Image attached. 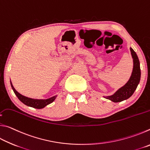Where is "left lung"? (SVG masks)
<instances>
[{"label": "left lung", "instance_id": "8db88e82", "mask_svg": "<svg viewBox=\"0 0 150 150\" xmlns=\"http://www.w3.org/2000/svg\"><path fill=\"white\" fill-rule=\"evenodd\" d=\"M130 52L133 59V70L130 79L125 85L116 91L113 95L104 96L106 99L110 100L114 103H118L128 99L133 95L140 81L141 70L139 61L136 53L130 47Z\"/></svg>", "mask_w": 150, "mask_h": 150}]
</instances>
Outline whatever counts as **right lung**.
Returning a JSON list of instances; mask_svg holds the SVG:
<instances>
[{
	"label": "right lung",
	"instance_id": "add662e5",
	"mask_svg": "<svg viewBox=\"0 0 150 150\" xmlns=\"http://www.w3.org/2000/svg\"><path fill=\"white\" fill-rule=\"evenodd\" d=\"M11 85L12 90H13L14 93L16 96L18 98V99L21 101L22 103H24L25 105L30 106V107L37 108V109H41L44 108L45 106L47 105H50L52 103L54 102L55 98H56L57 95H55L52 97H50L49 98H47V99H38V98H32L27 97V96H23L21 94H20L17 91H16L14 87L12 85V83L11 81Z\"/></svg>",
	"mask_w": 150,
	"mask_h": 150
}]
</instances>
